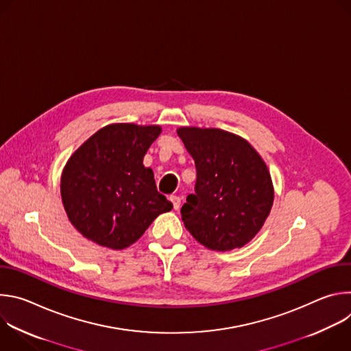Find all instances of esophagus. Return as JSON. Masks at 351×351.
<instances>
[{"label":"esophagus","instance_id":"1","mask_svg":"<svg viewBox=\"0 0 351 351\" xmlns=\"http://www.w3.org/2000/svg\"><path fill=\"white\" fill-rule=\"evenodd\" d=\"M169 199H171L172 204H173V208H175V210H179V207H180V199H182V198H180L179 195H171Z\"/></svg>","mask_w":351,"mask_h":351}]
</instances>
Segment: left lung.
<instances>
[{
    "instance_id": "left-lung-1",
    "label": "left lung",
    "mask_w": 351,
    "mask_h": 351,
    "mask_svg": "<svg viewBox=\"0 0 351 351\" xmlns=\"http://www.w3.org/2000/svg\"><path fill=\"white\" fill-rule=\"evenodd\" d=\"M197 180L180 214L186 229L217 252L240 248L263 228L274 204L269 171L243 137L222 129L179 128Z\"/></svg>"
}]
</instances>
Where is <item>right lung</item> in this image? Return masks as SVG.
Listing matches in <instances>:
<instances>
[{
	"mask_svg": "<svg viewBox=\"0 0 351 351\" xmlns=\"http://www.w3.org/2000/svg\"><path fill=\"white\" fill-rule=\"evenodd\" d=\"M157 125L112 123L95 132L68 160L61 176L62 204L71 223L88 240L112 250L137 241L172 203L158 193L143 165L160 136Z\"/></svg>",
	"mask_w": 351,
	"mask_h": 351,
	"instance_id": "1",
	"label": "right lung"
}]
</instances>
